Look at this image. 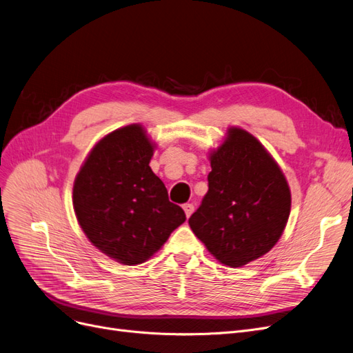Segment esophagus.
I'll return each mask as SVG.
<instances>
[{"label":"esophagus","mask_w":353,"mask_h":353,"mask_svg":"<svg viewBox=\"0 0 353 353\" xmlns=\"http://www.w3.org/2000/svg\"><path fill=\"white\" fill-rule=\"evenodd\" d=\"M182 208H184V211H185V216L187 217H190L192 213H194V205L192 204H184V205H182Z\"/></svg>","instance_id":"obj_1"}]
</instances>
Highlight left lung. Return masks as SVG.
I'll use <instances>...</instances> for the list:
<instances>
[{
  "label": "left lung",
  "mask_w": 353,
  "mask_h": 353,
  "mask_svg": "<svg viewBox=\"0 0 353 353\" xmlns=\"http://www.w3.org/2000/svg\"><path fill=\"white\" fill-rule=\"evenodd\" d=\"M210 162L208 191L190 228L217 261L243 266L270 252L283 234L290 187L271 154L243 129H229Z\"/></svg>",
  "instance_id": "8db88e82"
}]
</instances>
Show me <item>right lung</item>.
<instances>
[{"label":"right lung","mask_w":353,"mask_h":353,"mask_svg":"<svg viewBox=\"0 0 353 353\" xmlns=\"http://www.w3.org/2000/svg\"><path fill=\"white\" fill-rule=\"evenodd\" d=\"M153 145L140 124L98 142L74 184V210L90 242L123 265L149 259L185 221L152 172Z\"/></svg>","instance_id":"add662e5"}]
</instances>
